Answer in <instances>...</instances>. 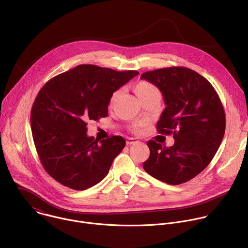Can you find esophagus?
Returning a JSON list of instances; mask_svg holds the SVG:
<instances>
[{
  "mask_svg": "<svg viewBox=\"0 0 248 248\" xmlns=\"http://www.w3.org/2000/svg\"><path fill=\"white\" fill-rule=\"evenodd\" d=\"M138 142L139 141L136 138H127L126 139V145H131V144H135Z\"/></svg>",
  "mask_w": 248,
  "mask_h": 248,
  "instance_id": "esophagus-1",
  "label": "esophagus"
}]
</instances>
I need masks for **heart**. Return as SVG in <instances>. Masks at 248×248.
<instances>
[{"label":"heart","mask_w":248,"mask_h":248,"mask_svg":"<svg viewBox=\"0 0 248 248\" xmlns=\"http://www.w3.org/2000/svg\"><path fill=\"white\" fill-rule=\"evenodd\" d=\"M134 92L136 93L137 97L140 99V101L142 102L146 99H149V98H152V97H161V91L159 90V88L154 85L153 83L149 82V81H146V80H142V81H139L137 82L135 85H134ZM120 94V91H115L112 96H111V99H110V105H113L118 96ZM143 126V123L142 122H137L135 124H133L131 125V130L133 132H140L141 128H142Z\"/></svg>","instance_id":"heart-1"}]
</instances>
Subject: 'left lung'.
Here are the masks:
<instances>
[{"instance_id":"obj_1","label":"left lung","mask_w":248,"mask_h":248,"mask_svg":"<svg viewBox=\"0 0 248 248\" xmlns=\"http://www.w3.org/2000/svg\"><path fill=\"white\" fill-rule=\"evenodd\" d=\"M141 78L162 92L166 108L157 130L174 138L170 147L149 140L150 156L143 168L166 184L186 183L210 164L222 142L226 115L221 99L205 78L188 67L159 68L142 74Z\"/></svg>"}]
</instances>
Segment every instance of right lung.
<instances>
[{
	"instance_id": "1",
	"label": "right lung",
	"mask_w": 248,
	"mask_h": 248,
	"mask_svg": "<svg viewBox=\"0 0 248 248\" xmlns=\"http://www.w3.org/2000/svg\"><path fill=\"white\" fill-rule=\"evenodd\" d=\"M137 75L80 64L40 89L31 109V131L40 162L55 181L84 190L107 175L125 140L118 135L101 141L88 137L86 122L107 117L112 94Z\"/></svg>"
}]
</instances>
